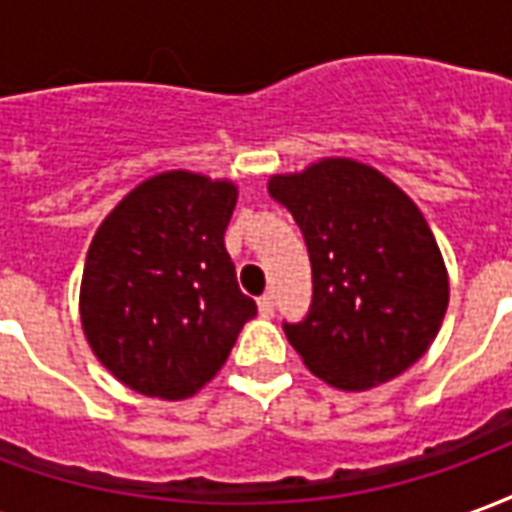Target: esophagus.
Listing matches in <instances>:
<instances>
[{"instance_id":"obj_1","label":"esophagus","mask_w":512,"mask_h":512,"mask_svg":"<svg viewBox=\"0 0 512 512\" xmlns=\"http://www.w3.org/2000/svg\"><path fill=\"white\" fill-rule=\"evenodd\" d=\"M257 310H260L263 318H271V315H274V296H271V293H263V296L257 299Z\"/></svg>"}]
</instances>
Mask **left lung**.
<instances>
[{"mask_svg": "<svg viewBox=\"0 0 512 512\" xmlns=\"http://www.w3.org/2000/svg\"><path fill=\"white\" fill-rule=\"evenodd\" d=\"M268 194L293 213L310 252V312L285 323L301 362L345 392L408 370L450 304L444 257L414 200L354 158L271 175Z\"/></svg>", "mask_w": 512, "mask_h": 512, "instance_id": "8db88e82", "label": "left lung"}]
</instances>
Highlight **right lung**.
<instances>
[{
    "label": "right lung",
    "mask_w": 512,
    "mask_h": 512,
    "mask_svg": "<svg viewBox=\"0 0 512 512\" xmlns=\"http://www.w3.org/2000/svg\"><path fill=\"white\" fill-rule=\"evenodd\" d=\"M235 200L233 180L172 169L128 191L95 233L79 290L84 337L139 395L200 392L257 315L224 249Z\"/></svg>",
    "instance_id": "right-lung-1"
}]
</instances>
